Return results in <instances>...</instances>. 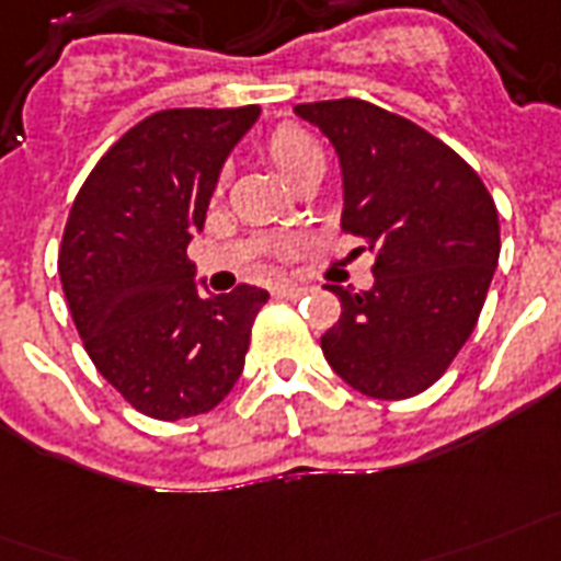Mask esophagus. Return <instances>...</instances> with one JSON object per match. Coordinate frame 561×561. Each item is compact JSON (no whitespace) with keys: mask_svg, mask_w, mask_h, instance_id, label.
<instances>
[{"mask_svg":"<svg viewBox=\"0 0 561 561\" xmlns=\"http://www.w3.org/2000/svg\"><path fill=\"white\" fill-rule=\"evenodd\" d=\"M304 293H307V289L298 284H277L275 289H272V295H275V298H284V301H298Z\"/></svg>","mask_w":561,"mask_h":561,"instance_id":"1","label":"esophagus"}]
</instances>
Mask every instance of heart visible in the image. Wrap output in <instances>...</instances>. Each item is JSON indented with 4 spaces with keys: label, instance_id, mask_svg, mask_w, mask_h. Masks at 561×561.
<instances>
[{
    "label": "heart",
    "instance_id": "b5f03b06",
    "mask_svg": "<svg viewBox=\"0 0 561 561\" xmlns=\"http://www.w3.org/2000/svg\"><path fill=\"white\" fill-rule=\"evenodd\" d=\"M266 154L286 181H293L298 172L321 160L319 142L301 128H295V125H280V128L272 131V137L266 140Z\"/></svg>",
    "mask_w": 561,
    "mask_h": 561
}]
</instances>
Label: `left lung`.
I'll return each instance as SVG.
<instances>
[{
	"mask_svg": "<svg viewBox=\"0 0 561 561\" xmlns=\"http://www.w3.org/2000/svg\"><path fill=\"white\" fill-rule=\"evenodd\" d=\"M342 169V228L375 251V284L340 295L321 336L330 368L380 401L433 386L474 330L501 257L485 184L457 151L359 99L295 104Z\"/></svg>",
	"mask_w": 561,
	"mask_h": 561,
	"instance_id": "8db88e82",
	"label": "left lung"
}]
</instances>
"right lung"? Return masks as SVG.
<instances>
[{
	"instance_id": "right-lung-1",
	"label": "right lung",
	"mask_w": 561,
	"mask_h": 561,
	"mask_svg": "<svg viewBox=\"0 0 561 561\" xmlns=\"http://www.w3.org/2000/svg\"><path fill=\"white\" fill-rule=\"evenodd\" d=\"M260 107H172L114 142L78 190L58 275L99 375L151 419L225 401L245 366L268 293L240 284L204 295L186 245L233 146Z\"/></svg>"
}]
</instances>
